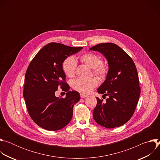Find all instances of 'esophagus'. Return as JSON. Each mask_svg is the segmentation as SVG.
<instances>
[{
    "label": "esophagus",
    "mask_w": 160,
    "mask_h": 160,
    "mask_svg": "<svg viewBox=\"0 0 160 160\" xmlns=\"http://www.w3.org/2000/svg\"><path fill=\"white\" fill-rule=\"evenodd\" d=\"M80 97H81V98H85L87 97V95H85L84 94H80Z\"/></svg>",
    "instance_id": "obj_1"
}]
</instances>
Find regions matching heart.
Wrapping results in <instances>:
<instances>
[{
	"instance_id": "1",
	"label": "heart",
	"mask_w": 160,
	"mask_h": 160,
	"mask_svg": "<svg viewBox=\"0 0 160 160\" xmlns=\"http://www.w3.org/2000/svg\"><path fill=\"white\" fill-rule=\"evenodd\" d=\"M80 61L88 67L92 68L93 72L99 78H104L106 73V68L102 64L101 58L94 54L87 53L82 56ZM77 68V61L73 57H68L62 62V70L65 75L68 77H73L75 75ZM98 80L96 78L84 79L77 78L73 81V87L84 94H88L98 85Z\"/></svg>"
}]
</instances>
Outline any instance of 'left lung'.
Listing matches in <instances>:
<instances>
[{"label": "left lung", "instance_id": "8db88e82", "mask_svg": "<svg viewBox=\"0 0 160 160\" xmlns=\"http://www.w3.org/2000/svg\"><path fill=\"white\" fill-rule=\"evenodd\" d=\"M90 51L101 52L107 59L109 68L106 80L98 88V92L108 96V99L103 102L96 98L94 119L106 128L120 127L132 117L141 94L135 65L132 58L115 43H99Z\"/></svg>", "mask_w": 160, "mask_h": 160}]
</instances>
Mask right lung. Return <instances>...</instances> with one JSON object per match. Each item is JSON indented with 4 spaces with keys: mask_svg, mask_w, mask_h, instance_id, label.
<instances>
[{
    "mask_svg": "<svg viewBox=\"0 0 160 160\" xmlns=\"http://www.w3.org/2000/svg\"><path fill=\"white\" fill-rule=\"evenodd\" d=\"M82 49L49 43L30 63L25 74L23 97L30 117L39 127L55 131L64 128L71 121L73 106L80 96L77 91H69L62 62L68 56ZM59 87L67 92L65 98L55 96Z\"/></svg>",
    "mask_w": 160,
    "mask_h": 160,
    "instance_id": "right-lung-1",
    "label": "right lung"
}]
</instances>
